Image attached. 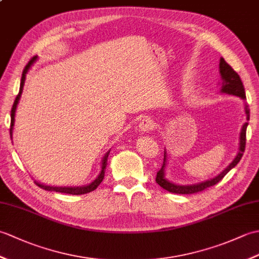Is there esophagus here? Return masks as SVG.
<instances>
[{
    "label": "esophagus",
    "instance_id": "1",
    "mask_svg": "<svg viewBox=\"0 0 259 259\" xmlns=\"http://www.w3.org/2000/svg\"><path fill=\"white\" fill-rule=\"evenodd\" d=\"M155 128V122L150 118H144L139 123V129L142 133H149Z\"/></svg>",
    "mask_w": 259,
    "mask_h": 259
}]
</instances>
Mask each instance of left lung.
<instances>
[{"instance_id":"obj_1","label":"left lung","mask_w":259,"mask_h":259,"mask_svg":"<svg viewBox=\"0 0 259 259\" xmlns=\"http://www.w3.org/2000/svg\"><path fill=\"white\" fill-rule=\"evenodd\" d=\"M219 72H221L222 75V92L223 93H227V95H232L239 97L240 99L245 100L246 95H245V88L243 85V82H241L238 73L230 67V65L225 61L223 58H221V62H219ZM245 113L247 120H249V109L247 103H245ZM247 125H248V122H245L243 128H241L240 131V137H239V151L237 153V156L234 159V160L230 162L229 166L219 174L216 177L212 179H209L206 181H202V183L199 184H195V185H176L174 183H170L169 180L166 179L164 177V167H166V162H167V152L164 151L163 155V164L161 169L157 172V177H156V183L162 187L164 190H167L169 192H172V194H181V195H189V194H196V192H199L205 190L208 187H211L213 185H216L219 183L225 176H226L229 170H232L236 164H237L241 157H243V153L245 151V146H246V129Z\"/></svg>"}]
</instances>
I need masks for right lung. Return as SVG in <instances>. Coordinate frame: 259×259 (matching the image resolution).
I'll use <instances>...</instances> for the list:
<instances>
[{"label":"right lung","mask_w":259,"mask_h":259,"mask_svg":"<svg viewBox=\"0 0 259 259\" xmlns=\"http://www.w3.org/2000/svg\"><path fill=\"white\" fill-rule=\"evenodd\" d=\"M37 57H33L31 59V61L25 65V68L23 70V73H22V78H21V84H20V91L19 95L16 96L12 110H11V128H10V135L11 138H12V130H13V125H14V117H15V110H16V106H18L19 100L22 95V91H23V85H24V81H25V76L27 71L31 68V65L33 64V62L35 61ZM108 151L106 155H104L103 159H102V166H101V171L99 174L98 177L96 178V180H93L91 184L87 185V186H81V187H53V186H46L43 184H38L35 183L40 188L45 189V190H49V191H56V192H63V194H70V195H83V194H88V192L93 191L95 189H97V187L101 184V181L103 180L104 177V171H106V167H107V161H108V156H109Z\"/></svg>","instance_id":"add662e5"}]
</instances>
